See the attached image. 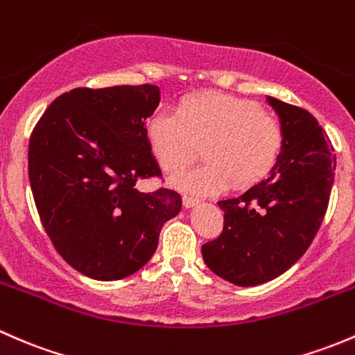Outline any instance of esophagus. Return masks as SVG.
<instances>
[{
    "label": "esophagus",
    "instance_id": "34e87169",
    "mask_svg": "<svg viewBox=\"0 0 355 355\" xmlns=\"http://www.w3.org/2000/svg\"><path fill=\"white\" fill-rule=\"evenodd\" d=\"M182 203H184L186 208H191L200 203V198H196V196H191V195H184L182 196Z\"/></svg>",
    "mask_w": 355,
    "mask_h": 355
}]
</instances>
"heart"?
Masks as SVG:
<instances>
[{"label":"heart","instance_id":"1","mask_svg":"<svg viewBox=\"0 0 355 355\" xmlns=\"http://www.w3.org/2000/svg\"><path fill=\"white\" fill-rule=\"evenodd\" d=\"M148 147L166 173L188 166L202 147L205 162L174 178L193 193H218L232 182L250 188L268 176L284 144L282 124L258 102L205 92L182 98L176 112L157 111L145 123Z\"/></svg>","mask_w":355,"mask_h":355}]
</instances>
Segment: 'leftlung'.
Wrapping results in <instances>:
<instances>
[{"label": "left lung", "instance_id": "left-lung-1", "mask_svg": "<svg viewBox=\"0 0 355 355\" xmlns=\"http://www.w3.org/2000/svg\"><path fill=\"white\" fill-rule=\"evenodd\" d=\"M279 114L284 144L268 178L222 200L224 229L205 243L208 268L234 286L253 287L287 272L313 243L334 186V147L313 114L266 97Z\"/></svg>", "mask_w": 355, "mask_h": 355}]
</instances>
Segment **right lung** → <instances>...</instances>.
Returning a JSON list of instances; mask_svg holds the SVG:
<instances>
[{
	"mask_svg": "<svg viewBox=\"0 0 355 355\" xmlns=\"http://www.w3.org/2000/svg\"><path fill=\"white\" fill-rule=\"evenodd\" d=\"M159 102V87L148 83L73 89L31 135L28 179L44 229L64 261L90 279L138 272L181 210L174 189H137L140 179L160 176L145 137Z\"/></svg>",
	"mask_w": 355,
	"mask_h": 355,
	"instance_id": "1",
	"label": "right lung"
}]
</instances>
